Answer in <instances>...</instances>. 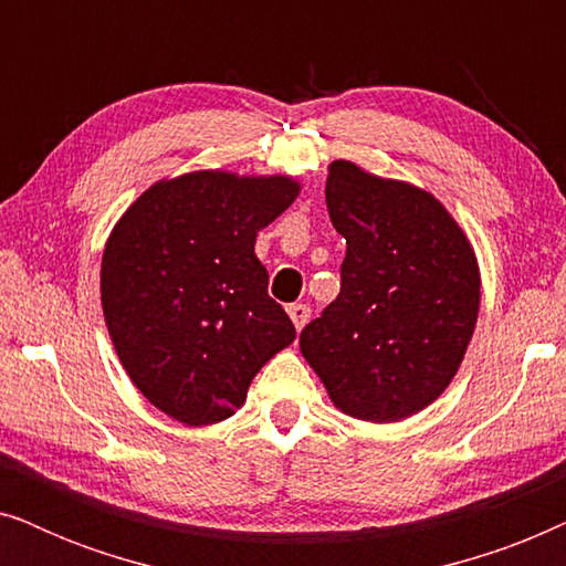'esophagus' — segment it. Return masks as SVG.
<instances>
[{"instance_id": "1", "label": "esophagus", "mask_w": 566, "mask_h": 566, "mask_svg": "<svg viewBox=\"0 0 566 566\" xmlns=\"http://www.w3.org/2000/svg\"><path fill=\"white\" fill-rule=\"evenodd\" d=\"M289 316H291L293 327H296V329L301 332V329L306 327L308 316H312V308H308L306 304H291V306H289Z\"/></svg>"}]
</instances>
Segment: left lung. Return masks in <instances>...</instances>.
<instances>
[{"mask_svg":"<svg viewBox=\"0 0 566 566\" xmlns=\"http://www.w3.org/2000/svg\"><path fill=\"white\" fill-rule=\"evenodd\" d=\"M332 227L345 237L339 296L298 345L339 412L399 422L453 381L474 335L482 275L467 231L432 192L327 167Z\"/></svg>","mask_w":566,"mask_h":566,"instance_id":"1","label":"left lung"}]
</instances>
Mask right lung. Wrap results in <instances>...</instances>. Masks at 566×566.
Returning a JSON list of instances; mask_svg holds the SVG:
<instances>
[{
    "mask_svg": "<svg viewBox=\"0 0 566 566\" xmlns=\"http://www.w3.org/2000/svg\"><path fill=\"white\" fill-rule=\"evenodd\" d=\"M298 192L289 175L198 169L154 182L107 237V332L136 389L172 420H227L258 370L296 339L268 296L254 242Z\"/></svg>",
    "mask_w": 566,
    "mask_h": 566,
    "instance_id": "add662e5",
    "label": "right lung"
}]
</instances>
